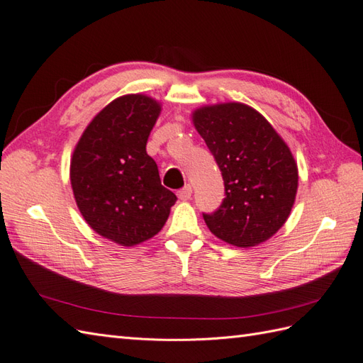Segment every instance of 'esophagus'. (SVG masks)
Masks as SVG:
<instances>
[{"label":"esophagus","instance_id":"obj_1","mask_svg":"<svg viewBox=\"0 0 363 363\" xmlns=\"http://www.w3.org/2000/svg\"><path fill=\"white\" fill-rule=\"evenodd\" d=\"M191 193H193L191 185H185L184 189H181V190L178 191V198H179L181 201H189V199L191 198Z\"/></svg>","mask_w":363,"mask_h":363}]
</instances>
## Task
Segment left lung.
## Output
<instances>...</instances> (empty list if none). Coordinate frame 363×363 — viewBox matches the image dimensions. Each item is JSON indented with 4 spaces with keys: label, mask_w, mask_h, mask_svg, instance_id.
<instances>
[{
    "label": "left lung",
    "mask_w": 363,
    "mask_h": 363,
    "mask_svg": "<svg viewBox=\"0 0 363 363\" xmlns=\"http://www.w3.org/2000/svg\"><path fill=\"white\" fill-rule=\"evenodd\" d=\"M191 120L219 165L225 199L203 214L210 231L237 247L260 245L281 228L298 190V165L260 112L239 101L194 109Z\"/></svg>",
    "instance_id": "8db88e82"
}]
</instances>
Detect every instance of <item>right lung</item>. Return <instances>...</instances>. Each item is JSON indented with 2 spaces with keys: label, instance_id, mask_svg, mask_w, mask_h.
<instances>
[{
  "label": "right lung",
  "instance_id": "1",
  "mask_svg": "<svg viewBox=\"0 0 363 363\" xmlns=\"http://www.w3.org/2000/svg\"><path fill=\"white\" fill-rule=\"evenodd\" d=\"M161 103L126 94L103 108L77 141L69 181L85 222L120 246H135L157 235L178 201L161 185L158 165L146 144Z\"/></svg>",
  "mask_w": 363,
  "mask_h": 363
}]
</instances>
